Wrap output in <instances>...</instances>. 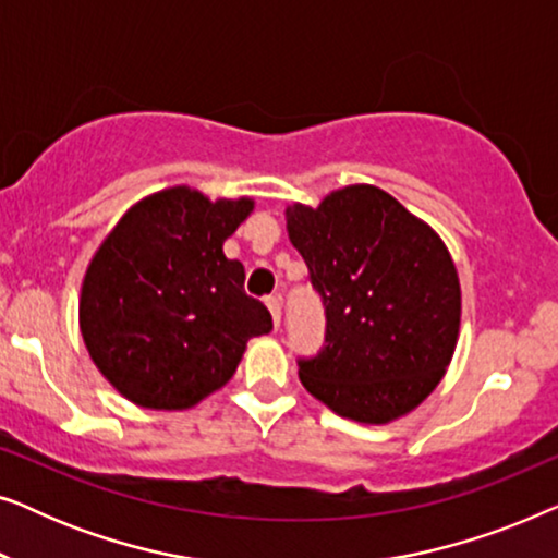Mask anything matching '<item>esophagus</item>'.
I'll list each match as a JSON object with an SVG mask.
<instances>
[{
	"label": "esophagus",
	"mask_w": 558,
	"mask_h": 558,
	"mask_svg": "<svg viewBox=\"0 0 558 558\" xmlns=\"http://www.w3.org/2000/svg\"><path fill=\"white\" fill-rule=\"evenodd\" d=\"M266 307H269V312H271V319H274V325H281V300L277 294H269L266 296Z\"/></svg>",
	"instance_id": "34e87169"
}]
</instances>
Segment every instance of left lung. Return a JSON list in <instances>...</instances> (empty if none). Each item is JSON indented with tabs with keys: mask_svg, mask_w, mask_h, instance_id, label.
I'll list each match as a JSON object with an SVG mask.
<instances>
[{
	"mask_svg": "<svg viewBox=\"0 0 558 558\" xmlns=\"http://www.w3.org/2000/svg\"><path fill=\"white\" fill-rule=\"evenodd\" d=\"M287 228L325 307L323 348L296 361L302 386L363 424L418 407L460 332V279L439 235L373 185L296 203Z\"/></svg>",
	"mask_w": 558,
	"mask_h": 558,
	"instance_id": "left-lung-1",
	"label": "left lung"
}]
</instances>
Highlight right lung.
I'll return each instance as SVG.
<instances>
[{
    "label": "right lung",
    "instance_id": "1",
    "mask_svg": "<svg viewBox=\"0 0 558 558\" xmlns=\"http://www.w3.org/2000/svg\"><path fill=\"white\" fill-rule=\"evenodd\" d=\"M254 203L170 187L136 203L96 251L81 332L98 371L144 409H190L228 384L246 342L274 327L243 292L223 241Z\"/></svg>",
    "mask_w": 558,
    "mask_h": 558
}]
</instances>
